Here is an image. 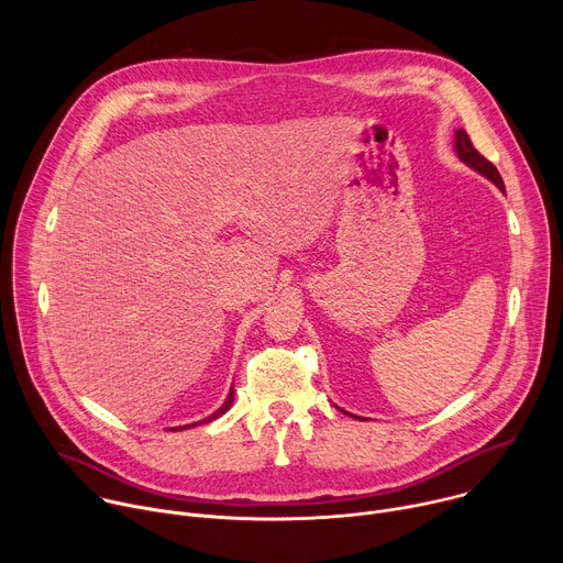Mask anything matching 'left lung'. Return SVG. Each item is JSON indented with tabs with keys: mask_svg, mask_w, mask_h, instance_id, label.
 Wrapping results in <instances>:
<instances>
[{
	"mask_svg": "<svg viewBox=\"0 0 563 563\" xmlns=\"http://www.w3.org/2000/svg\"><path fill=\"white\" fill-rule=\"evenodd\" d=\"M454 151H456L461 163H465L467 167H472V169L478 172L481 176H486V178H488L490 183H495L501 191H506L504 180H501L497 167L490 163V159H486L484 155H481V153L472 146L470 135H467L463 129H456V131H454ZM356 419H361V417H356Z\"/></svg>",
	"mask_w": 563,
	"mask_h": 563,
	"instance_id": "left-lung-1",
	"label": "left lung"
}]
</instances>
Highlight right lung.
<instances>
[{"instance_id":"obj_1","label":"right lung","mask_w":563,"mask_h":563,"mask_svg":"<svg viewBox=\"0 0 563 563\" xmlns=\"http://www.w3.org/2000/svg\"><path fill=\"white\" fill-rule=\"evenodd\" d=\"M231 404H233V387H231V391L227 394V400L222 404V408H218V412H213L211 417H207L205 421H198V423H209V421H213V419H218V417H222L229 408H231ZM191 426H196V423H191ZM191 426H183V428H191ZM176 430H180V428H172V432H176Z\"/></svg>"}]
</instances>
